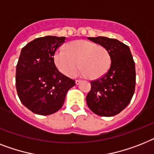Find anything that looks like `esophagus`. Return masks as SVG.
Segmentation results:
<instances>
[{"mask_svg":"<svg viewBox=\"0 0 154 154\" xmlns=\"http://www.w3.org/2000/svg\"><path fill=\"white\" fill-rule=\"evenodd\" d=\"M81 82V81H80V80H76V81H75V83H76V85H79L80 83Z\"/></svg>","mask_w":154,"mask_h":154,"instance_id":"obj_1","label":"esophagus"}]
</instances>
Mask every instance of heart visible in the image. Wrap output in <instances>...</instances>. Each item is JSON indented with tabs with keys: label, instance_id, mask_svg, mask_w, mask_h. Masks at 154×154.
<instances>
[{
	"label": "heart",
	"instance_id": "obj_1",
	"mask_svg": "<svg viewBox=\"0 0 154 154\" xmlns=\"http://www.w3.org/2000/svg\"><path fill=\"white\" fill-rule=\"evenodd\" d=\"M57 69L67 77H73L78 67L79 74L92 80L103 77L109 70L112 57L103 46L87 40H77L66 45L65 50H58L54 54Z\"/></svg>",
	"mask_w": 154,
	"mask_h": 154
}]
</instances>
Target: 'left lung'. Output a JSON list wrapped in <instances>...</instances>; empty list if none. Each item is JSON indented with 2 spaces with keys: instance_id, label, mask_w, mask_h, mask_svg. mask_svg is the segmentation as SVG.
<instances>
[{
  "instance_id": "8db88e82",
  "label": "left lung",
  "mask_w": 154,
  "mask_h": 154,
  "mask_svg": "<svg viewBox=\"0 0 154 154\" xmlns=\"http://www.w3.org/2000/svg\"><path fill=\"white\" fill-rule=\"evenodd\" d=\"M88 38L109 51L112 64L103 77L91 81V90L86 97L87 104L98 116H116L129 104L135 89L133 57L129 47L117 39L103 36Z\"/></svg>"
}]
</instances>
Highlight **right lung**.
<instances>
[{
  "label": "right lung",
  "mask_w": 154,
  "mask_h": 154,
  "mask_svg": "<svg viewBox=\"0 0 154 154\" xmlns=\"http://www.w3.org/2000/svg\"><path fill=\"white\" fill-rule=\"evenodd\" d=\"M66 37L45 36L22 48L16 66V91L21 103L32 112L48 116L64 103L75 81L60 73L54 61L55 51Z\"/></svg>",
  "instance_id": "right-lung-1"
}]
</instances>
